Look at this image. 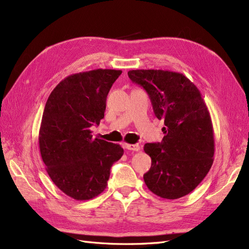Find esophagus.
Segmentation results:
<instances>
[{"instance_id":"1","label":"esophagus","mask_w":249,"mask_h":249,"mask_svg":"<svg viewBox=\"0 0 249 249\" xmlns=\"http://www.w3.org/2000/svg\"><path fill=\"white\" fill-rule=\"evenodd\" d=\"M125 148L133 150V152H138V150H140V146L138 144H125Z\"/></svg>"}]
</instances>
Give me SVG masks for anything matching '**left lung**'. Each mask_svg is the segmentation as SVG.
Wrapping results in <instances>:
<instances>
[{
  "label": "left lung",
  "instance_id": "8db88e82",
  "mask_svg": "<svg viewBox=\"0 0 249 249\" xmlns=\"http://www.w3.org/2000/svg\"><path fill=\"white\" fill-rule=\"evenodd\" d=\"M127 74L146 90L155 115L165 124L162 142L144 145L152 166L143 179L158 196L183 197L200 184L214 161V131L207 105L183 73L136 70Z\"/></svg>",
  "mask_w": 249,
  "mask_h": 249
}]
</instances>
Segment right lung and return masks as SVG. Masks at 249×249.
<instances>
[{
	"label": "right lung",
	"instance_id": "1",
	"mask_svg": "<svg viewBox=\"0 0 249 249\" xmlns=\"http://www.w3.org/2000/svg\"><path fill=\"white\" fill-rule=\"evenodd\" d=\"M122 71L94 70L73 73L54 88L39 129L41 159L51 179L67 196L88 200L107 187L112 164L124 155L119 144L92 138L107 95Z\"/></svg>",
	"mask_w": 249,
	"mask_h": 249
}]
</instances>
